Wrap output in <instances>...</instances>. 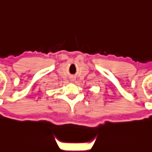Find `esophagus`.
<instances>
[{
	"label": "esophagus",
	"instance_id": "esophagus-1",
	"mask_svg": "<svg viewBox=\"0 0 152 152\" xmlns=\"http://www.w3.org/2000/svg\"><path fill=\"white\" fill-rule=\"evenodd\" d=\"M72 79V80H73V79H74V78H73V77H72V79Z\"/></svg>",
	"mask_w": 152,
	"mask_h": 152
}]
</instances>
